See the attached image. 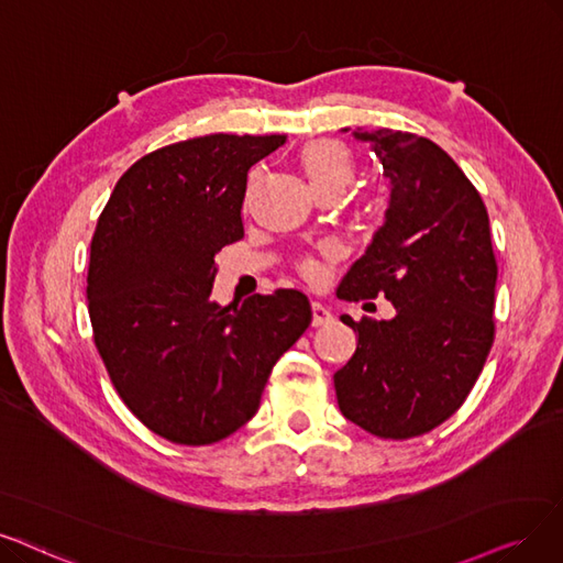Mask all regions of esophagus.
I'll return each mask as SVG.
<instances>
[{"instance_id":"esophagus-1","label":"esophagus","mask_w":563,"mask_h":563,"mask_svg":"<svg viewBox=\"0 0 563 563\" xmlns=\"http://www.w3.org/2000/svg\"><path fill=\"white\" fill-rule=\"evenodd\" d=\"M332 311L330 307L321 305V302H311V325L313 328H321V325H328L332 321Z\"/></svg>"}]
</instances>
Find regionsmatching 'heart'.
<instances>
[{
  "label": "heart",
  "instance_id": "heart-1",
  "mask_svg": "<svg viewBox=\"0 0 563 563\" xmlns=\"http://www.w3.org/2000/svg\"><path fill=\"white\" fill-rule=\"evenodd\" d=\"M302 168L309 177V185L313 191L321 189H346L351 183L355 164H353V154L351 150L332 139H321L313 141L305 147L302 152ZM305 275L313 277L317 275V265L305 263Z\"/></svg>",
  "mask_w": 563,
  "mask_h": 563
}]
</instances>
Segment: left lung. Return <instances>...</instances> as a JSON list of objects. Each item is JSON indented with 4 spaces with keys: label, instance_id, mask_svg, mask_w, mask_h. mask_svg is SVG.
<instances>
[{
    "label": "left lung",
    "instance_id": "obj_1",
    "mask_svg": "<svg viewBox=\"0 0 563 563\" xmlns=\"http://www.w3.org/2000/svg\"><path fill=\"white\" fill-rule=\"evenodd\" d=\"M353 139L384 166L388 208L336 298L380 294L395 317L357 323L344 313L357 346L334 374L336 404L374 437L411 439L462 407L492 349L497 261L489 217L476 187L437 143L360 126Z\"/></svg>",
    "mask_w": 563,
    "mask_h": 563
}]
</instances>
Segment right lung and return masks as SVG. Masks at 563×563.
I'll return each instance as SVG.
<instances>
[{"instance_id": "1", "label": "right lung", "mask_w": 563, "mask_h": 563, "mask_svg": "<svg viewBox=\"0 0 563 563\" xmlns=\"http://www.w3.org/2000/svg\"><path fill=\"white\" fill-rule=\"evenodd\" d=\"M286 136L210 133L150 152L115 185L89 246L87 302L112 386L145 427L208 445L258 411L267 376L311 323L294 288L212 300L214 256L244 238L250 170Z\"/></svg>"}]
</instances>
